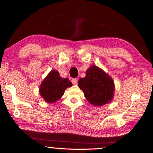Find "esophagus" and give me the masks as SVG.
<instances>
[{"instance_id": "esophagus-1", "label": "esophagus", "mask_w": 153, "mask_h": 153, "mask_svg": "<svg viewBox=\"0 0 153 153\" xmlns=\"http://www.w3.org/2000/svg\"><path fill=\"white\" fill-rule=\"evenodd\" d=\"M72 82L73 85H76L77 84V79H72Z\"/></svg>"}]
</instances>
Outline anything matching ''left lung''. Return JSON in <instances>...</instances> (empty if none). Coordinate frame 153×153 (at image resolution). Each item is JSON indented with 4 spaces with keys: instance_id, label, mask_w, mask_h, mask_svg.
Masks as SVG:
<instances>
[{
    "instance_id": "obj_1",
    "label": "left lung",
    "mask_w": 153,
    "mask_h": 153,
    "mask_svg": "<svg viewBox=\"0 0 153 153\" xmlns=\"http://www.w3.org/2000/svg\"><path fill=\"white\" fill-rule=\"evenodd\" d=\"M78 85L83 91L87 101L94 106H103L113 99V80L104 71L94 65L87 70L85 78L79 80Z\"/></svg>"
}]
</instances>
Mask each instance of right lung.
Masks as SVG:
<instances>
[{
    "mask_svg": "<svg viewBox=\"0 0 153 153\" xmlns=\"http://www.w3.org/2000/svg\"><path fill=\"white\" fill-rule=\"evenodd\" d=\"M72 85L68 79L60 77L59 72L53 70L42 81L39 93L47 103H53L61 98L66 88Z\"/></svg>",
    "mask_w": 153,
    "mask_h": 153,
    "instance_id": "1",
    "label": "right lung"
}]
</instances>
